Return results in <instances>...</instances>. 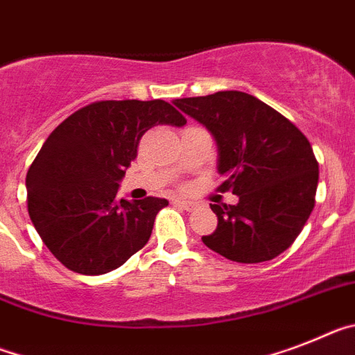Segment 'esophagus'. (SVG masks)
<instances>
[{"label":"esophagus","instance_id":"1","mask_svg":"<svg viewBox=\"0 0 355 355\" xmlns=\"http://www.w3.org/2000/svg\"><path fill=\"white\" fill-rule=\"evenodd\" d=\"M175 205L180 209H184V211H187V212L195 211V209L198 207L195 202H189V200H175Z\"/></svg>","mask_w":355,"mask_h":355}]
</instances>
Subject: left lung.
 <instances>
[{"instance_id": "left-lung-1", "label": "left lung", "mask_w": 355, "mask_h": 355, "mask_svg": "<svg viewBox=\"0 0 355 355\" xmlns=\"http://www.w3.org/2000/svg\"><path fill=\"white\" fill-rule=\"evenodd\" d=\"M175 105L214 135L218 191L236 205L211 203L218 229L202 241L216 254L255 264L271 261L302 232L314 209L318 160L307 137L270 105L241 91L182 98Z\"/></svg>"}]
</instances>
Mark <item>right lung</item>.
<instances>
[{"label":"right lung","mask_w":355,"mask_h":355,"mask_svg":"<svg viewBox=\"0 0 355 355\" xmlns=\"http://www.w3.org/2000/svg\"><path fill=\"white\" fill-rule=\"evenodd\" d=\"M157 125H186L164 100H105L85 105L55 128L26 173L33 227L48 250L82 275L125 264L152 236L168 200H123L118 182Z\"/></svg>","instance_id":"obj_1"}]
</instances>
